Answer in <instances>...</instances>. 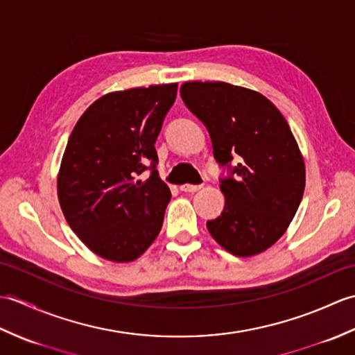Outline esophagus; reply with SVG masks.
<instances>
[{
  "instance_id": "esophagus-1",
  "label": "esophagus",
  "mask_w": 355,
  "mask_h": 355,
  "mask_svg": "<svg viewBox=\"0 0 355 355\" xmlns=\"http://www.w3.org/2000/svg\"><path fill=\"white\" fill-rule=\"evenodd\" d=\"M201 189V184H183L180 186V191L183 192H197Z\"/></svg>"
}]
</instances>
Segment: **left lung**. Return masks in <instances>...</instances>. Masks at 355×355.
Returning a JSON list of instances; mask_svg holds the SVG:
<instances>
[{
    "mask_svg": "<svg viewBox=\"0 0 355 355\" xmlns=\"http://www.w3.org/2000/svg\"><path fill=\"white\" fill-rule=\"evenodd\" d=\"M180 94L207 128L224 169L225 205L207 221L210 235L236 256L267 250L290 225L305 189V164L288 123L267 97L225 82H186Z\"/></svg>",
    "mask_w": 355,
    "mask_h": 355,
    "instance_id": "1",
    "label": "left lung"
}]
</instances>
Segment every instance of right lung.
<instances>
[{"label": "right lung", "instance_id": "1", "mask_svg": "<svg viewBox=\"0 0 355 355\" xmlns=\"http://www.w3.org/2000/svg\"><path fill=\"white\" fill-rule=\"evenodd\" d=\"M175 97L177 84L102 96L67 143L59 202L71 230L105 259H137L162 229L171 191L158 177L154 145Z\"/></svg>", "mask_w": 355, "mask_h": 355}]
</instances>
